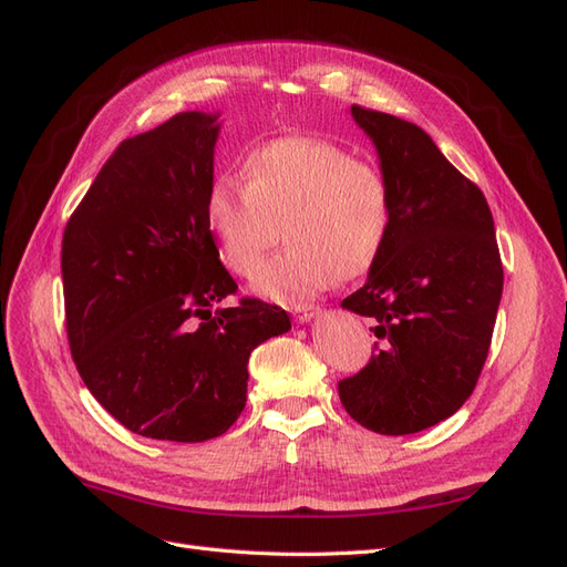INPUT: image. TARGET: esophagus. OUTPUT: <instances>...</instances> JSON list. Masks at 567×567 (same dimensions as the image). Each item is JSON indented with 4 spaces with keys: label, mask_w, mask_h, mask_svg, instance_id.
Segmentation results:
<instances>
[{
    "label": "esophagus",
    "mask_w": 567,
    "mask_h": 567,
    "mask_svg": "<svg viewBox=\"0 0 567 567\" xmlns=\"http://www.w3.org/2000/svg\"><path fill=\"white\" fill-rule=\"evenodd\" d=\"M288 310H290V315H293V319L300 321V323H307V321H312V319L319 317L317 305H290Z\"/></svg>",
    "instance_id": "34e87169"
}]
</instances>
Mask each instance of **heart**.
<instances>
[{
    "mask_svg": "<svg viewBox=\"0 0 567 567\" xmlns=\"http://www.w3.org/2000/svg\"><path fill=\"white\" fill-rule=\"evenodd\" d=\"M392 219L383 169L315 136L260 144L241 163V184L217 179L205 198L219 260L238 277H252L282 227L289 248L252 281L255 293L274 302L364 277L381 260Z\"/></svg>",
    "mask_w": 567,
    "mask_h": 567,
    "instance_id": "1",
    "label": "heart"
}]
</instances>
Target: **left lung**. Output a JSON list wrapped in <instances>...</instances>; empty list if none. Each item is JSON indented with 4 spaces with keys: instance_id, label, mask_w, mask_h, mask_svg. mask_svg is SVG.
Masks as SVG:
<instances>
[{
    "instance_id": "obj_1",
    "label": "left lung",
    "mask_w": 567,
    "mask_h": 567,
    "mask_svg": "<svg viewBox=\"0 0 567 567\" xmlns=\"http://www.w3.org/2000/svg\"><path fill=\"white\" fill-rule=\"evenodd\" d=\"M350 113L392 184L394 219L367 284L342 300V310L375 321L371 331L383 346L338 392L369 431L411 435L471 398L489 352L504 267L483 192L431 136L388 113Z\"/></svg>"
}]
</instances>
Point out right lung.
Listing matches in <instances>:
<instances>
[{
    "label": "right lung",
    "mask_w": 567,
    "mask_h": 567,
    "mask_svg": "<svg viewBox=\"0 0 567 567\" xmlns=\"http://www.w3.org/2000/svg\"><path fill=\"white\" fill-rule=\"evenodd\" d=\"M219 113L188 111L125 140L68 219V342L84 385L127 431L205 442L241 416L250 352L286 310L236 293L205 225Z\"/></svg>",
    "instance_id": "right-lung-1"
}]
</instances>
